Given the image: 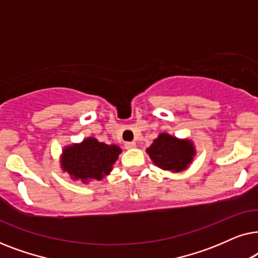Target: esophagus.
Wrapping results in <instances>:
<instances>
[{"mask_svg":"<svg viewBox=\"0 0 258 258\" xmlns=\"http://www.w3.org/2000/svg\"><path fill=\"white\" fill-rule=\"evenodd\" d=\"M124 147H125V149H133V148L136 147V143L135 142H125Z\"/></svg>","mask_w":258,"mask_h":258,"instance_id":"esophagus-1","label":"esophagus"}]
</instances>
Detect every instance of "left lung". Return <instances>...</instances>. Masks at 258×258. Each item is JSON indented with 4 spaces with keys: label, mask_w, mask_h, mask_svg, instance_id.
<instances>
[{
    "label": "left lung",
    "mask_w": 258,
    "mask_h": 258,
    "mask_svg": "<svg viewBox=\"0 0 258 258\" xmlns=\"http://www.w3.org/2000/svg\"><path fill=\"white\" fill-rule=\"evenodd\" d=\"M147 153L155 164L170 171H182L192 161L195 149L188 140H178L168 134H160Z\"/></svg>",
    "instance_id": "left-lung-1"
}]
</instances>
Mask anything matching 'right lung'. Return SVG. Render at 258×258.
<instances>
[{
  "label": "right lung",
  "mask_w": 258,
  "mask_h": 258,
  "mask_svg": "<svg viewBox=\"0 0 258 258\" xmlns=\"http://www.w3.org/2000/svg\"><path fill=\"white\" fill-rule=\"evenodd\" d=\"M121 149L117 146L98 142L89 137L81 144L66 148L62 155V168L74 179H102L111 170Z\"/></svg>",
  "instance_id": "add662e5"
}]
</instances>
